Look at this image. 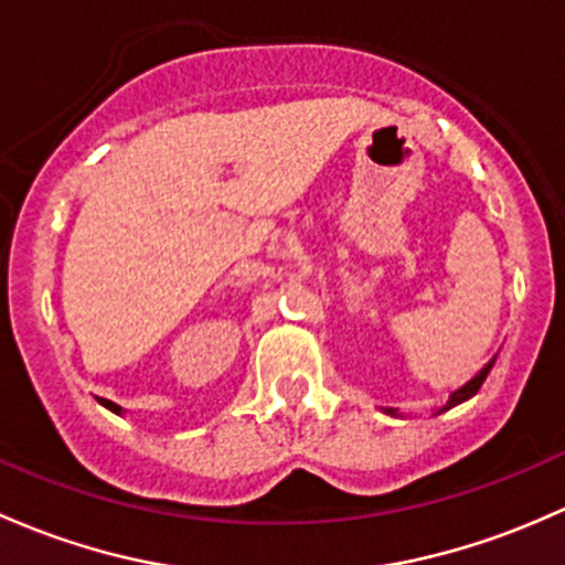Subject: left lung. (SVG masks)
I'll return each instance as SVG.
<instances>
[{
    "label": "left lung",
    "mask_w": 565,
    "mask_h": 565,
    "mask_svg": "<svg viewBox=\"0 0 565 565\" xmlns=\"http://www.w3.org/2000/svg\"><path fill=\"white\" fill-rule=\"evenodd\" d=\"M492 362H495V360H490V362H487V365L482 367V371H479L477 376L471 379V382H466V384H462L460 390H455V392H452V397H449V403H447V406L441 408V412H447V408H452V406H457V403H462V401H468V397H473V395H477L479 387H482V384H484L487 373H490ZM387 414H395V412H392V408H390Z\"/></svg>",
    "instance_id": "left-lung-1"
}]
</instances>
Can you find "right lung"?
I'll list each match as a JSON object with an SVG mask.
<instances>
[{
	"label": "right lung",
	"mask_w": 565,
	"mask_h": 565,
	"mask_svg": "<svg viewBox=\"0 0 565 565\" xmlns=\"http://www.w3.org/2000/svg\"><path fill=\"white\" fill-rule=\"evenodd\" d=\"M103 406H105V408H110V412L121 414V406H116V403H113V401H103Z\"/></svg>",
	"instance_id": "1"
}]
</instances>
